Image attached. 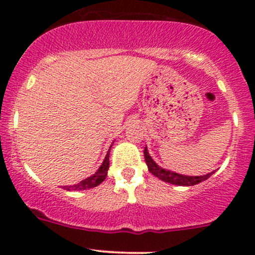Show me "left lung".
I'll list each match as a JSON object with an SVG mask.
<instances>
[{
  "instance_id": "left-lung-1",
  "label": "left lung",
  "mask_w": 255,
  "mask_h": 255,
  "mask_svg": "<svg viewBox=\"0 0 255 255\" xmlns=\"http://www.w3.org/2000/svg\"><path fill=\"white\" fill-rule=\"evenodd\" d=\"M144 159H145V163L146 165H148V170L150 171L154 176L163 180L164 182H169V184H173V185H179V186H194V185L205 181V180H207L208 177L212 175V174H215V171H211V173L206 174V175L187 176V175H182V174H177L175 171L168 170V169H163L161 166H159L153 159H151V156L149 155V151L148 149H146V146L144 148Z\"/></svg>"
}]
</instances>
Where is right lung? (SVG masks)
<instances>
[{
    "instance_id": "right-lung-1",
    "label": "right lung",
    "mask_w": 255,
    "mask_h": 255,
    "mask_svg": "<svg viewBox=\"0 0 255 255\" xmlns=\"http://www.w3.org/2000/svg\"><path fill=\"white\" fill-rule=\"evenodd\" d=\"M111 146H110L109 151H107L106 156H105L104 163L101 164V166L97 169V171L94 174V175L86 177V179H84L82 181H80L75 185H70V186H63V189L68 190V191H70V190H78V191H81V190L92 189V187H96L97 185L101 184V182L106 179L107 171H109V168H110V150H111Z\"/></svg>"
}]
</instances>
